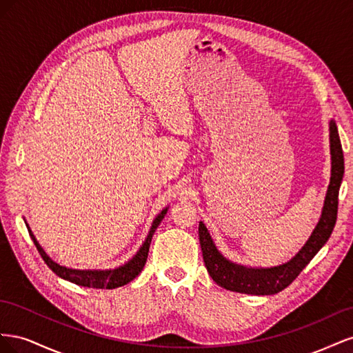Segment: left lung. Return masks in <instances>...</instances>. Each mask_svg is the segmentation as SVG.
I'll list each match as a JSON object with an SVG mask.
<instances>
[{
	"mask_svg": "<svg viewBox=\"0 0 353 353\" xmlns=\"http://www.w3.org/2000/svg\"><path fill=\"white\" fill-rule=\"evenodd\" d=\"M330 147L331 178L321 219H319L311 239L306 241L302 250L290 262L268 270H253L232 263L216 250L205 223H199V237L203 252V261H205L206 270L213 281L221 287L227 288V290L237 293L274 294L284 290L287 285H290L297 279V275L303 271L305 266L312 261L318 250L327 243L336 225L339 188L345 172V162L337 125L334 121H330Z\"/></svg>",
	"mask_w": 353,
	"mask_h": 353,
	"instance_id": "obj_1",
	"label": "left lung"
}]
</instances>
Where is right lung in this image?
I'll return each instance as SVG.
<instances>
[{
    "label": "right lung",
    "instance_id": "1",
    "mask_svg": "<svg viewBox=\"0 0 353 353\" xmlns=\"http://www.w3.org/2000/svg\"><path fill=\"white\" fill-rule=\"evenodd\" d=\"M166 212H168V209L162 210L157 215V218L154 219L152 230H150V232H148V236L143 244V248L140 249V252H138L126 265L121 266V268L110 270V271H79V270H69V268H65V266H60L59 263H56L50 258V256L44 252V249L41 248L35 236L32 234L30 228L28 227V223H26V227H28L30 239L34 240V244L37 245L41 258L44 259V262L48 265V268L52 272H56L59 276H61V279L72 281L78 285L91 287V288H116V287H121V285H125L130 281H132L135 276L143 271L145 261H147V256H148V249H150L152 237H153L156 228L159 227L160 221L163 219Z\"/></svg>",
    "mask_w": 353,
    "mask_h": 353
}]
</instances>
